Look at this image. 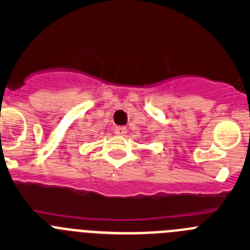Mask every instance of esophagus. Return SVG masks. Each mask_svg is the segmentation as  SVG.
Segmentation results:
<instances>
[{
    "mask_svg": "<svg viewBox=\"0 0 250 250\" xmlns=\"http://www.w3.org/2000/svg\"><path fill=\"white\" fill-rule=\"evenodd\" d=\"M114 133H116L117 136H125V134L127 133V128H125V127H116V128H114Z\"/></svg>",
    "mask_w": 250,
    "mask_h": 250,
    "instance_id": "1",
    "label": "esophagus"
}]
</instances>
